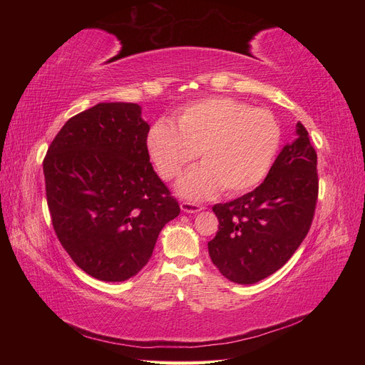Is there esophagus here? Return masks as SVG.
Listing matches in <instances>:
<instances>
[{"label": "esophagus", "instance_id": "esophagus-1", "mask_svg": "<svg viewBox=\"0 0 365 365\" xmlns=\"http://www.w3.org/2000/svg\"><path fill=\"white\" fill-rule=\"evenodd\" d=\"M180 208H182L183 212H187V213H197V212L202 210L204 207L196 204V202H190V200H182Z\"/></svg>", "mask_w": 365, "mask_h": 365}]
</instances>
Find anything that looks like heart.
Wrapping results in <instances>:
<instances>
[{
	"label": "heart",
	"mask_w": 365,
	"mask_h": 365,
	"mask_svg": "<svg viewBox=\"0 0 365 365\" xmlns=\"http://www.w3.org/2000/svg\"><path fill=\"white\" fill-rule=\"evenodd\" d=\"M279 144L281 127L267 110L229 97H207L182 108L175 127L160 120L145 139L147 152L163 180L180 175L199 155L202 165L185 174L182 196L205 199L220 188L240 195L267 175Z\"/></svg>",
	"instance_id": "1"
}]
</instances>
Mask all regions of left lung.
I'll return each mask as SVG.
<instances>
[{
  "label": "left lung",
  "instance_id": "1",
  "mask_svg": "<svg viewBox=\"0 0 365 365\" xmlns=\"http://www.w3.org/2000/svg\"><path fill=\"white\" fill-rule=\"evenodd\" d=\"M297 133L257 188L213 205L220 226L208 254L232 282L254 284L276 273L312 226L319 199L317 152L302 123Z\"/></svg>",
  "mask_w": 365,
  "mask_h": 365
}]
</instances>
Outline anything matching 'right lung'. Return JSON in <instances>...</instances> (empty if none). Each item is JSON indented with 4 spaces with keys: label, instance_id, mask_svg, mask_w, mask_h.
<instances>
[{
    "label": "right lung",
    "instance_id": "1",
    "mask_svg": "<svg viewBox=\"0 0 365 365\" xmlns=\"http://www.w3.org/2000/svg\"><path fill=\"white\" fill-rule=\"evenodd\" d=\"M136 103H98L68 119L43 158L59 243L84 273L122 282L152 257L180 205L153 170Z\"/></svg>",
    "mask_w": 365,
    "mask_h": 365
}]
</instances>
